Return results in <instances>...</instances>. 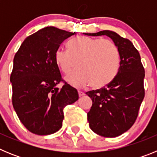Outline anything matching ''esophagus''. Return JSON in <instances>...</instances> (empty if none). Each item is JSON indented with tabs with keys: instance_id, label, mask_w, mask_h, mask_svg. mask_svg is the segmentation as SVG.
Masks as SVG:
<instances>
[{
	"instance_id": "obj_1",
	"label": "esophagus",
	"mask_w": 157,
	"mask_h": 157,
	"mask_svg": "<svg viewBox=\"0 0 157 157\" xmlns=\"http://www.w3.org/2000/svg\"><path fill=\"white\" fill-rule=\"evenodd\" d=\"M78 96H79V97H82V96L85 95V94H84V93H83L82 91L78 90Z\"/></svg>"
}]
</instances>
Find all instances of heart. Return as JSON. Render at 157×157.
Wrapping results in <instances>:
<instances>
[{"label":"heart","instance_id":"heart-1","mask_svg":"<svg viewBox=\"0 0 157 157\" xmlns=\"http://www.w3.org/2000/svg\"><path fill=\"white\" fill-rule=\"evenodd\" d=\"M68 50L58 48L55 59L60 70L67 74L70 84L82 87L90 84L100 89L112 82L120 67V53L117 45L111 40L80 36L71 40Z\"/></svg>","mask_w":157,"mask_h":157}]
</instances>
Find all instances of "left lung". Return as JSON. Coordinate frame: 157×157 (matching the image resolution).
<instances>
[{
	"label": "left lung",
	"instance_id": "left-lung-1",
	"mask_svg": "<svg viewBox=\"0 0 157 157\" xmlns=\"http://www.w3.org/2000/svg\"><path fill=\"white\" fill-rule=\"evenodd\" d=\"M85 34L108 36L120 50V67L114 80L107 86L86 93L93 101L87 113L90 129L105 138H115L127 131L138 117L145 97V70L139 52L130 40L111 30Z\"/></svg>",
	"mask_w": 157,
	"mask_h": 157
}]
</instances>
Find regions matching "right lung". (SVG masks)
I'll use <instances>...</instances> for the list:
<instances>
[{
	"label": "right lung",
	"instance_id": "add662e5",
	"mask_svg": "<svg viewBox=\"0 0 157 157\" xmlns=\"http://www.w3.org/2000/svg\"><path fill=\"white\" fill-rule=\"evenodd\" d=\"M76 33L47 27L28 36L13 59L10 81L12 105L24 127L33 134L48 135L62 127L65 106L78 99L75 88L62 79L55 59L61 43Z\"/></svg>",
	"mask_w": 157,
	"mask_h": 157
}]
</instances>
